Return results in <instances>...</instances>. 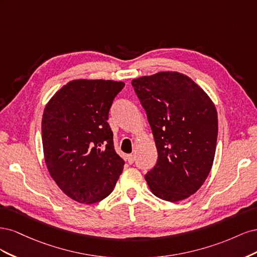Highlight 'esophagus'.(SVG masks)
Listing matches in <instances>:
<instances>
[{"label":"esophagus","mask_w":257,"mask_h":257,"mask_svg":"<svg viewBox=\"0 0 257 257\" xmlns=\"http://www.w3.org/2000/svg\"><path fill=\"white\" fill-rule=\"evenodd\" d=\"M126 160L128 162V164H133L134 161H135V155L134 154H128L126 157Z\"/></svg>","instance_id":"obj_1"}]
</instances>
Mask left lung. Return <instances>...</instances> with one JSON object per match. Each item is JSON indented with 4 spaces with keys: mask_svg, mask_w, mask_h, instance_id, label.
<instances>
[{
    "mask_svg": "<svg viewBox=\"0 0 257 257\" xmlns=\"http://www.w3.org/2000/svg\"><path fill=\"white\" fill-rule=\"evenodd\" d=\"M158 149L145 176L155 196L176 203L196 193L211 170L217 113L206 92L188 76L161 72L132 80Z\"/></svg>",
    "mask_w": 257,
    "mask_h": 257,
    "instance_id": "obj_1",
    "label": "left lung"
}]
</instances>
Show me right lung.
<instances>
[{
	"instance_id": "right-lung-1",
	"label": "right lung",
	"mask_w": 257,
	"mask_h": 257,
	"mask_svg": "<svg viewBox=\"0 0 257 257\" xmlns=\"http://www.w3.org/2000/svg\"><path fill=\"white\" fill-rule=\"evenodd\" d=\"M124 82L73 80L46 105L42 120L45 162L68 197L94 204L112 192L124 161L113 147L108 113Z\"/></svg>"
}]
</instances>
